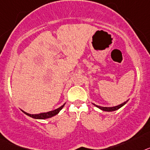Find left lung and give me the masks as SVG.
<instances>
[{
    "label": "left lung",
    "instance_id": "8db88e82",
    "mask_svg": "<svg viewBox=\"0 0 150 150\" xmlns=\"http://www.w3.org/2000/svg\"><path fill=\"white\" fill-rule=\"evenodd\" d=\"M127 101H128V100H127V101H125V102L122 103H121L120 105H118V106H112V107H104V106H97V105H96V104L93 103V105H94L96 107L99 108L100 109H101L102 111H105V112H113V111H115V110H118V109H120L121 107H122L123 106H125L126 103H127Z\"/></svg>",
    "mask_w": 150,
    "mask_h": 150
}]
</instances>
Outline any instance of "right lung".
<instances>
[{
    "mask_svg": "<svg viewBox=\"0 0 150 150\" xmlns=\"http://www.w3.org/2000/svg\"><path fill=\"white\" fill-rule=\"evenodd\" d=\"M65 104H66V103H65L63 105H62L61 106H59V108L54 109V110L47 112H41V113H39V114H29V113H27L25 112H24L23 110H22V109H21V110H22V112H23V113L27 115L28 116L35 118V119H46V118H51V117L54 116V115L58 114V113L60 112L61 109L63 108V106H65Z\"/></svg>",
    "mask_w": 150,
    "mask_h": 150,
    "instance_id": "add662e5",
    "label": "right lung"
}]
</instances>
